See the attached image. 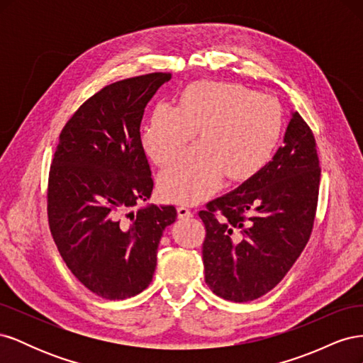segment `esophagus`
<instances>
[{
    "label": "esophagus",
    "instance_id": "obj_1",
    "mask_svg": "<svg viewBox=\"0 0 363 363\" xmlns=\"http://www.w3.org/2000/svg\"><path fill=\"white\" fill-rule=\"evenodd\" d=\"M177 213H179V218H182V219H188V218L192 216V212L189 211L188 207H184V206H179L177 207Z\"/></svg>",
    "mask_w": 363,
    "mask_h": 363
}]
</instances>
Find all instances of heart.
<instances>
[{
  "instance_id": "1",
  "label": "heart",
  "mask_w": 363,
  "mask_h": 363,
  "mask_svg": "<svg viewBox=\"0 0 363 363\" xmlns=\"http://www.w3.org/2000/svg\"><path fill=\"white\" fill-rule=\"evenodd\" d=\"M281 128V107L274 98L240 84L199 82L182 92L179 106H155L140 142L147 156L164 167L200 130L201 144L159 177L164 200L192 204L211 196L225 175L245 182L259 174L276 151Z\"/></svg>"
}]
</instances>
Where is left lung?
I'll use <instances>...</instances> for the list:
<instances>
[{"label":"left lung","mask_w":363,"mask_h":363,"mask_svg":"<svg viewBox=\"0 0 363 363\" xmlns=\"http://www.w3.org/2000/svg\"><path fill=\"white\" fill-rule=\"evenodd\" d=\"M283 142L259 174L199 213L206 283L224 300L247 303L276 288L311 238L321 168L298 112Z\"/></svg>","instance_id":"left-lung-1"}]
</instances>
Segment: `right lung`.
I'll return each instance as SVG.
<instances>
[{
    "label": "right lung",
    "mask_w": 363,
    "mask_h": 363,
    "mask_svg": "<svg viewBox=\"0 0 363 363\" xmlns=\"http://www.w3.org/2000/svg\"><path fill=\"white\" fill-rule=\"evenodd\" d=\"M168 72L108 84L63 127L48 179V223L62 259L84 286L106 300L148 288L174 206H145L151 169L140 142L145 106Z\"/></svg>",
    "instance_id": "1"
}]
</instances>
